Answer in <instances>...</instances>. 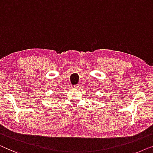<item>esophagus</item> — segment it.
Here are the masks:
<instances>
[{"instance_id":"obj_1","label":"esophagus","mask_w":153,"mask_h":153,"mask_svg":"<svg viewBox=\"0 0 153 153\" xmlns=\"http://www.w3.org/2000/svg\"><path fill=\"white\" fill-rule=\"evenodd\" d=\"M80 87H81L80 85H79V84H78V85H75L74 86V88H76V89H79V88H80Z\"/></svg>"}]
</instances>
